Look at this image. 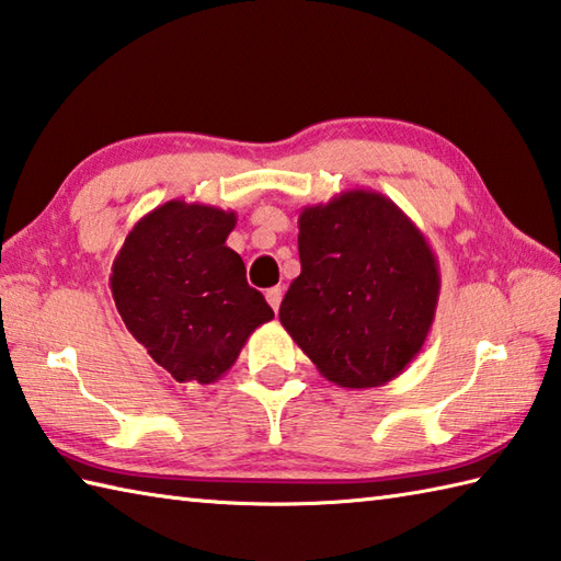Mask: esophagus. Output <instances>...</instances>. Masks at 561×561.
I'll use <instances>...</instances> for the list:
<instances>
[{
	"label": "esophagus",
	"instance_id": "obj_1",
	"mask_svg": "<svg viewBox=\"0 0 561 561\" xmlns=\"http://www.w3.org/2000/svg\"><path fill=\"white\" fill-rule=\"evenodd\" d=\"M267 304L272 306L274 311H279V304H282V296H284V289L282 287H272V289H267Z\"/></svg>",
	"mask_w": 561,
	"mask_h": 561
}]
</instances>
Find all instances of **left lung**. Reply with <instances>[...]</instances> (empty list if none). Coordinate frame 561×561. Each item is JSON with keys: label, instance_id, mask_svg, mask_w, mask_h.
Segmentation results:
<instances>
[{"label": "left lung", "instance_id": "1", "mask_svg": "<svg viewBox=\"0 0 561 561\" xmlns=\"http://www.w3.org/2000/svg\"><path fill=\"white\" fill-rule=\"evenodd\" d=\"M299 260L279 321L318 371L343 389L399 377L421 353L440 296L421 228L389 196L340 192L299 214Z\"/></svg>", "mask_w": 561, "mask_h": 561}]
</instances>
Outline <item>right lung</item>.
I'll return each instance as SVG.
<instances>
[{"mask_svg": "<svg viewBox=\"0 0 561 561\" xmlns=\"http://www.w3.org/2000/svg\"><path fill=\"white\" fill-rule=\"evenodd\" d=\"M236 211L172 199L130 228L112 267L128 333L180 383H214L274 311L226 238Z\"/></svg>", "mask_w": 561, "mask_h": 561, "instance_id": "right-lung-1", "label": "right lung"}]
</instances>
